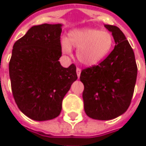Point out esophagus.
<instances>
[{
    "label": "esophagus",
    "mask_w": 146,
    "mask_h": 146,
    "mask_svg": "<svg viewBox=\"0 0 146 146\" xmlns=\"http://www.w3.org/2000/svg\"><path fill=\"white\" fill-rule=\"evenodd\" d=\"M76 73H77V76H78V78H80V73H81V69H80V68H79V67H77V69H76Z\"/></svg>",
    "instance_id": "34e87169"
}]
</instances>
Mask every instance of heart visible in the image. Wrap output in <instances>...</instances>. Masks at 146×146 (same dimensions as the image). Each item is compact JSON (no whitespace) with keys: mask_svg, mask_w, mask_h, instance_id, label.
<instances>
[{"mask_svg":"<svg viewBox=\"0 0 146 146\" xmlns=\"http://www.w3.org/2000/svg\"><path fill=\"white\" fill-rule=\"evenodd\" d=\"M114 44L112 34L93 28L75 29L69 32L68 39L61 40L62 53L70 54L72 46L77 48L76 56L82 64L92 66L98 64L110 52Z\"/></svg>","mask_w":146,"mask_h":146,"instance_id":"obj_1","label":"heart"}]
</instances>
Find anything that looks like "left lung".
<instances>
[{
    "label": "left lung",
    "mask_w": 146,
    "mask_h": 146,
    "mask_svg": "<svg viewBox=\"0 0 146 146\" xmlns=\"http://www.w3.org/2000/svg\"><path fill=\"white\" fill-rule=\"evenodd\" d=\"M112 33L115 46L98 66L84 69L83 100L86 115L93 119L110 120L129 107L137 76L135 55L124 34L118 27L105 25Z\"/></svg>",
    "instance_id": "obj_1"
}]
</instances>
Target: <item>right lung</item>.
<instances>
[{
	"mask_svg": "<svg viewBox=\"0 0 146 146\" xmlns=\"http://www.w3.org/2000/svg\"><path fill=\"white\" fill-rule=\"evenodd\" d=\"M62 24L33 26L14 43L9 64L11 88L19 110L28 118L58 117L65 95L77 80L76 67L62 66Z\"/></svg>",
	"mask_w": 146,
	"mask_h": 146,
	"instance_id": "1",
	"label": "right lung"
}]
</instances>
